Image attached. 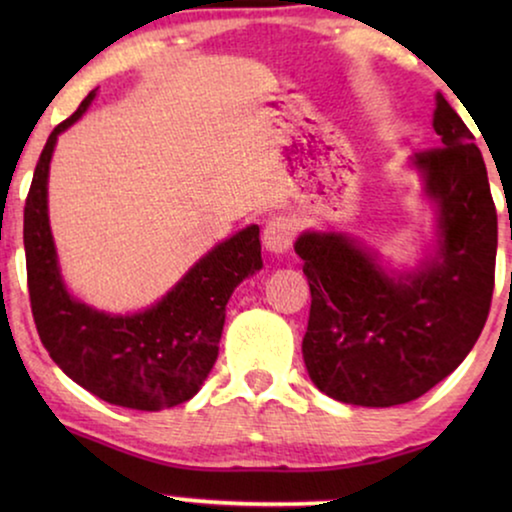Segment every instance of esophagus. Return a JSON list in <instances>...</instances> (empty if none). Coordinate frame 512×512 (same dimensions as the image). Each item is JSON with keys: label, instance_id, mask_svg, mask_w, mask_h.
Returning <instances> with one entry per match:
<instances>
[{"label": "esophagus", "instance_id": "obj_1", "mask_svg": "<svg viewBox=\"0 0 512 512\" xmlns=\"http://www.w3.org/2000/svg\"><path fill=\"white\" fill-rule=\"evenodd\" d=\"M291 242H293V226L289 219L277 216V219L268 221V226L263 230V244L270 254L275 256L284 254V251L291 247Z\"/></svg>", "mask_w": 512, "mask_h": 512}]
</instances>
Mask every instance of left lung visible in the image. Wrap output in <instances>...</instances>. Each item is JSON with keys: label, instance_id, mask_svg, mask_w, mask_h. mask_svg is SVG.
Instances as JSON below:
<instances>
[{"label": "left lung", "instance_id": "1", "mask_svg": "<svg viewBox=\"0 0 512 512\" xmlns=\"http://www.w3.org/2000/svg\"><path fill=\"white\" fill-rule=\"evenodd\" d=\"M438 149L415 153L436 207V242L415 270H387L347 233L305 230L312 305L303 359L319 391L340 403L391 408L445 380L471 352L494 291L496 207L471 130L436 95Z\"/></svg>", "mask_w": 512, "mask_h": 512}]
</instances>
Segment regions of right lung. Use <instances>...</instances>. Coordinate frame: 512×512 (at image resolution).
Instances as JSON below:
<instances>
[{"instance_id": "add662e5", "label": "right lung", "mask_w": 512, "mask_h": 512, "mask_svg": "<svg viewBox=\"0 0 512 512\" xmlns=\"http://www.w3.org/2000/svg\"><path fill=\"white\" fill-rule=\"evenodd\" d=\"M95 90L51 132L25 200L27 289L39 338L62 373L102 401L156 412L186 403L207 380L237 284L263 268L258 226L207 251L158 303L109 314L76 300L60 275L48 223V170L58 137L86 114Z\"/></svg>"}]
</instances>
